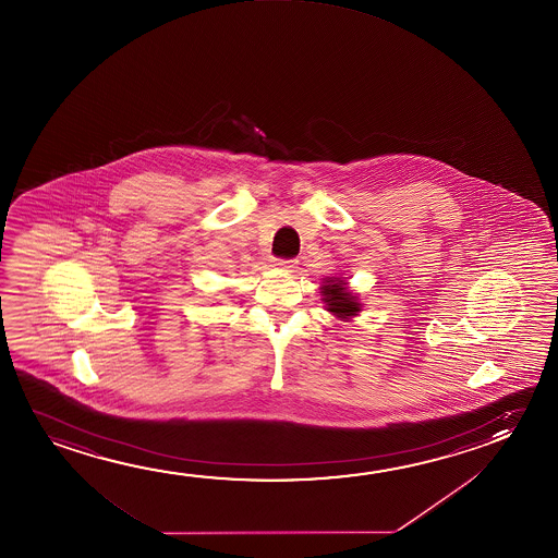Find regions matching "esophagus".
I'll return each mask as SVG.
<instances>
[{
    "mask_svg": "<svg viewBox=\"0 0 558 558\" xmlns=\"http://www.w3.org/2000/svg\"><path fill=\"white\" fill-rule=\"evenodd\" d=\"M298 258H276L275 265L280 266V268H290V270H293V268H298Z\"/></svg>",
    "mask_w": 558,
    "mask_h": 558,
    "instance_id": "esophagus-1",
    "label": "esophagus"
}]
</instances>
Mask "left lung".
Returning a JSON list of instances; mask_svg holds the SVG:
<instances>
[{"instance_id": "obj_1", "label": "left lung", "mask_w": 558, "mask_h": 558, "mask_svg": "<svg viewBox=\"0 0 558 558\" xmlns=\"http://www.w3.org/2000/svg\"><path fill=\"white\" fill-rule=\"evenodd\" d=\"M323 290V301L326 303V311L335 313L336 317L350 318L360 313L361 303H357L355 295L345 292L342 280H326Z\"/></svg>"}]
</instances>
